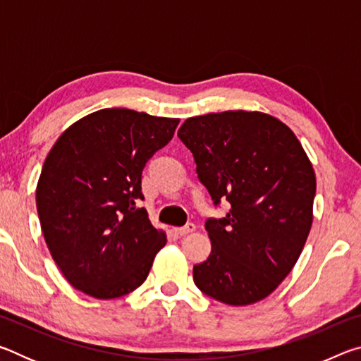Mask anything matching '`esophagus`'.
Wrapping results in <instances>:
<instances>
[{
  "label": "esophagus",
  "mask_w": 361,
  "mask_h": 361,
  "mask_svg": "<svg viewBox=\"0 0 361 361\" xmlns=\"http://www.w3.org/2000/svg\"><path fill=\"white\" fill-rule=\"evenodd\" d=\"M194 231H195V226L192 223H188V224L183 226V228H173L175 234L180 235V237L186 235V234H189V232H194Z\"/></svg>",
  "instance_id": "1"
}]
</instances>
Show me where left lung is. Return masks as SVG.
Wrapping results in <instances>:
<instances>
[{"instance_id": "1", "label": "left lung", "mask_w": 361, "mask_h": 361, "mask_svg": "<svg viewBox=\"0 0 361 361\" xmlns=\"http://www.w3.org/2000/svg\"><path fill=\"white\" fill-rule=\"evenodd\" d=\"M178 137L213 204H231L224 218L205 221L212 253L194 266V283L224 304L258 302L291 272L307 240L312 164L288 126L259 111L195 116Z\"/></svg>"}]
</instances>
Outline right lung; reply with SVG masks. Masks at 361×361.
<instances>
[{
    "label": "right lung",
    "mask_w": 361,
    "mask_h": 361,
    "mask_svg": "<svg viewBox=\"0 0 361 361\" xmlns=\"http://www.w3.org/2000/svg\"><path fill=\"white\" fill-rule=\"evenodd\" d=\"M180 119L106 108L68 127L49 151L36 209L54 261L76 290L124 296L148 277L166 232L151 224L142 172Z\"/></svg>",
    "instance_id": "right-lung-1"
}]
</instances>
